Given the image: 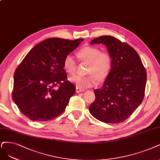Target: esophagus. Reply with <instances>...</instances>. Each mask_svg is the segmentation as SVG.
Wrapping results in <instances>:
<instances>
[{
	"mask_svg": "<svg viewBox=\"0 0 160 160\" xmlns=\"http://www.w3.org/2000/svg\"><path fill=\"white\" fill-rule=\"evenodd\" d=\"M85 90L84 89H82V88H78L77 87L76 88V92L77 93H80V92H84Z\"/></svg>",
	"mask_w": 160,
	"mask_h": 160,
	"instance_id": "obj_1",
	"label": "esophagus"
}]
</instances>
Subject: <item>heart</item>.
Here are the masks:
<instances>
[{
    "mask_svg": "<svg viewBox=\"0 0 160 160\" xmlns=\"http://www.w3.org/2000/svg\"><path fill=\"white\" fill-rule=\"evenodd\" d=\"M77 57L81 61L88 62L85 76H76L69 79L71 83L80 88L96 86L98 80L102 82L108 78L113 64L108 52H102L93 46H86L77 52ZM63 68L67 73L74 75L76 71V61L74 57L67 55L63 61Z\"/></svg>",
    "mask_w": 160,
    "mask_h": 160,
    "instance_id": "heart-1",
    "label": "heart"
}]
</instances>
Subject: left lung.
<instances>
[{
  "label": "left lung",
  "instance_id": "left-lung-1",
  "mask_svg": "<svg viewBox=\"0 0 160 160\" xmlns=\"http://www.w3.org/2000/svg\"><path fill=\"white\" fill-rule=\"evenodd\" d=\"M107 47L113 61L110 73L100 89L94 90L96 99L90 113L106 123L123 122L142 102L147 80L141 59L132 47L110 35L93 39L91 45Z\"/></svg>",
  "mask_w": 160,
  "mask_h": 160
}]
</instances>
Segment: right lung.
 Returning a JSON list of instances; mask_svg holds the SVG:
<instances>
[{"instance_id": "add662e5", "label": "right lung", "mask_w": 160, "mask_h": 160, "mask_svg": "<svg viewBox=\"0 0 160 160\" xmlns=\"http://www.w3.org/2000/svg\"><path fill=\"white\" fill-rule=\"evenodd\" d=\"M83 40L47 39L33 47L16 69L12 99L28 119L49 121L64 111L76 86L67 80L63 61Z\"/></svg>"}]
</instances>
